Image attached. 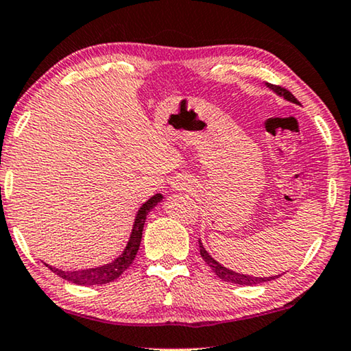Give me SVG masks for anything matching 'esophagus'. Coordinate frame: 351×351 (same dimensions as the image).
<instances>
[{"label":"esophagus","mask_w":351,"mask_h":351,"mask_svg":"<svg viewBox=\"0 0 351 351\" xmlns=\"http://www.w3.org/2000/svg\"><path fill=\"white\" fill-rule=\"evenodd\" d=\"M183 185H185V183H183ZM183 185H180V186H177V188H185Z\"/></svg>","instance_id":"obj_1"}]
</instances>
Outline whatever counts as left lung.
Returning <instances> with one entry per match:
<instances>
[{"label":"left lung","instance_id":"8db88e82","mask_svg":"<svg viewBox=\"0 0 351 351\" xmlns=\"http://www.w3.org/2000/svg\"><path fill=\"white\" fill-rule=\"evenodd\" d=\"M267 86H268L269 89H273L278 95L284 97L285 100L292 101V104H296V105L300 104V101L293 97V94L290 93V90L285 89V88H281V86H276V84H267ZM199 252H201V257L204 258V261H206L207 265L213 269V273L217 274L219 279H223V281H226V282L239 284V285H256V284L273 281V279H276V278L281 276V274H276V276H269V278H257V276H250V274H240V273L232 271V269L223 267V265H221V263H218L212 256L208 254V252L206 251V247L202 246L201 240H199Z\"/></svg>","mask_w":351,"mask_h":351}]
</instances>
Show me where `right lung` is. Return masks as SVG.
<instances>
[{"label": "right lung", "mask_w": 351, "mask_h": 351, "mask_svg": "<svg viewBox=\"0 0 351 351\" xmlns=\"http://www.w3.org/2000/svg\"><path fill=\"white\" fill-rule=\"evenodd\" d=\"M161 199H163V196H161L160 193L155 194V196L150 197L147 202H144L141 208L138 210L136 218H134L132 234H130V240H128V243L122 254L117 258H114L111 263H106V265H101L97 268L78 269V271H62V269H58L51 265H47V263L45 265L50 268L53 273L58 274L59 278L66 279V281H69V282L78 284V285H101V284L112 282L133 263L134 257H136V252L139 250V245H141L145 217H147V213L155 206H157Z\"/></svg>", "instance_id": "1"}]
</instances>
